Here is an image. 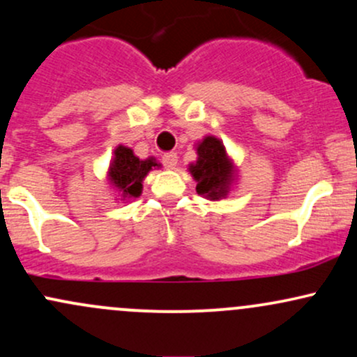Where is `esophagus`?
<instances>
[{
    "instance_id": "34e87169",
    "label": "esophagus",
    "mask_w": 357,
    "mask_h": 357,
    "mask_svg": "<svg viewBox=\"0 0 357 357\" xmlns=\"http://www.w3.org/2000/svg\"><path fill=\"white\" fill-rule=\"evenodd\" d=\"M162 164L167 169H174L176 164H178V154H176V152H167V154H164Z\"/></svg>"
}]
</instances>
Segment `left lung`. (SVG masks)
Masks as SVG:
<instances>
[{"instance_id": "obj_1", "label": "left lung", "mask_w": 357, "mask_h": 357, "mask_svg": "<svg viewBox=\"0 0 357 357\" xmlns=\"http://www.w3.org/2000/svg\"><path fill=\"white\" fill-rule=\"evenodd\" d=\"M198 160L190 166L197 181V191L208 199H220L229 193L234 167L227 158L225 147L217 137L208 135L197 146Z\"/></svg>"}]
</instances>
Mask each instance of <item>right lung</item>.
<instances>
[{
	"mask_svg": "<svg viewBox=\"0 0 357 357\" xmlns=\"http://www.w3.org/2000/svg\"><path fill=\"white\" fill-rule=\"evenodd\" d=\"M155 166H158L155 159L149 158L140 160L132 149L119 146L115 149V158L109 164V183L119 190L123 199L137 198L142 193L144 178Z\"/></svg>",
	"mask_w": 357,
	"mask_h": 357,
	"instance_id": "obj_1",
	"label": "right lung"
}]
</instances>
